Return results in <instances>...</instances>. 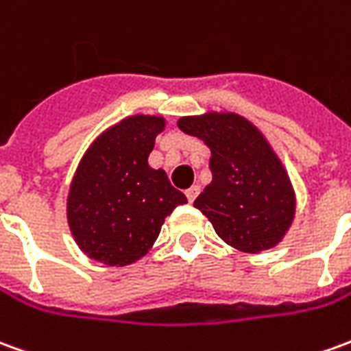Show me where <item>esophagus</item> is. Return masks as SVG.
Listing matches in <instances>:
<instances>
[{
  "label": "esophagus",
  "instance_id": "1",
  "mask_svg": "<svg viewBox=\"0 0 351 351\" xmlns=\"http://www.w3.org/2000/svg\"><path fill=\"white\" fill-rule=\"evenodd\" d=\"M199 186H197V184H193V186H190V188H188V190H186V197H188V201H190V203H192L193 199H195V197H197V195H199Z\"/></svg>",
  "mask_w": 351,
  "mask_h": 351
}]
</instances>
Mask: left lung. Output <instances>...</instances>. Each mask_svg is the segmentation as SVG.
<instances>
[{
    "label": "left lung",
    "instance_id": "left-lung-1",
    "mask_svg": "<svg viewBox=\"0 0 351 351\" xmlns=\"http://www.w3.org/2000/svg\"><path fill=\"white\" fill-rule=\"evenodd\" d=\"M178 127L210 148L213 180L193 207L239 251L276 247L295 217V192L261 131L237 114L215 112L182 117Z\"/></svg>",
    "mask_w": 351,
    "mask_h": 351
}]
</instances>
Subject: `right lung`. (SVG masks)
<instances>
[{"mask_svg":"<svg viewBox=\"0 0 351 351\" xmlns=\"http://www.w3.org/2000/svg\"><path fill=\"white\" fill-rule=\"evenodd\" d=\"M163 117L133 116L90 144L75 171L68 195V224L89 258L127 266L150 251L161 224L186 195L169 182L148 156Z\"/></svg>","mask_w":351,"mask_h":351,"instance_id":"obj_1","label":"right lung"}]
</instances>
